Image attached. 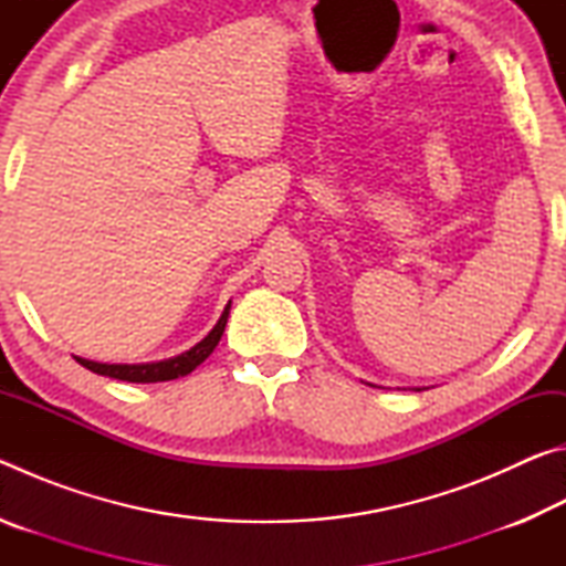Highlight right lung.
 I'll use <instances>...</instances> for the list:
<instances>
[{"label":"right lung","mask_w":566,"mask_h":566,"mask_svg":"<svg viewBox=\"0 0 566 566\" xmlns=\"http://www.w3.org/2000/svg\"><path fill=\"white\" fill-rule=\"evenodd\" d=\"M229 302L224 306L222 317L214 324V329L207 334V337L195 344L189 352L179 354V357H171L165 361H151V364H102V361H90V359H82V357H74L76 361L82 364V367H87L94 375H102V377H112V379H122V381H137V385H149V381H169V379H179V377H187L191 369H197L199 364H202L209 354L214 352V347L222 339L224 327H227V317H229Z\"/></svg>","instance_id":"1"}]
</instances>
